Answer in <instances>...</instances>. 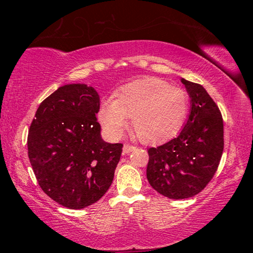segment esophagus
<instances>
[{"mask_svg":"<svg viewBox=\"0 0 253 253\" xmlns=\"http://www.w3.org/2000/svg\"><path fill=\"white\" fill-rule=\"evenodd\" d=\"M135 148H136L135 146H131V145H129V144H125V145H124V147H123V152L125 154H128V153L134 151Z\"/></svg>","mask_w":253,"mask_h":253,"instance_id":"obj_1","label":"esophagus"}]
</instances>
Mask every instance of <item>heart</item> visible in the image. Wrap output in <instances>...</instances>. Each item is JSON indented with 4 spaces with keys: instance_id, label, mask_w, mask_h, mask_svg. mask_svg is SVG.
Returning a JSON list of instances; mask_svg holds the SVG:
<instances>
[{
    "instance_id": "heart-1",
    "label": "heart",
    "mask_w": 253,
    "mask_h": 253,
    "mask_svg": "<svg viewBox=\"0 0 253 253\" xmlns=\"http://www.w3.org/2000/svg\"><path fill=\"white\" fill-rule=\"evenodd\" d=\"M188 110L187 93L168 81L145 78L119 89L115 100L101 104L98 118L107 132L123 136L131 118L132 129L144 143H160L181 129Z\"/></svg>"
}]
</instances>
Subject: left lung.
I'll return each mask as SVG.
<instances>
[{
  "mask_svg": "<svg viewBox=\"0 0 253 253\" xmlns=\"http://www.w3.org/2000/svg\"><path fill=\"white\" fill-rule=\"evenodd\" d=\"M191 99L187 122L176 138L148 149L146 176L158 193L183 200L200 193L215 174L223 153L219 107L199 84L182 78Z\"/></svg>",
  "mask_w": 253,
  "mask_h": 253,
  "instance_id": "8db88e82",
  "label": "left lung"
}]
</instances>
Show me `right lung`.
I'll return each instance as SVG.
<instances>
[{"label": "right lung", "mask_w": 253, "mask_h": 253, "mask_svg": "<svg viewBox=\"0 0 253 253\" xmlns=\"http://www.w3.org/2000/svg\"><path fill=\"white\" fill-rule=\"evenodd\" d=\"M100 98L85 84L59 87L41 102L28 135V154L40 187L68 209H84L108 191L123 144L101 138Z\"/></svg>", "instance_id": "add662e5"}]
</instances>
